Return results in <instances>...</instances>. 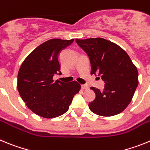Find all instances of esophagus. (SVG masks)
Wrapping results in <instances>:
<instances>
[{
	"label": "esophagus",
	"instance_id": "34e87169",
	"mask_svg": "<svg viewBox=\"0 0 150 150\" xmlns=\"http://www.w3.org/2000/svg\"><path fill=\"white\" fill-rule=\"evenodd\" d=\"M81 88H82V89H88V86H86V85H82L81 86Z\"/></svg>",
	"mask_w": 150,
	"mask_h": 150
}]
</instances>
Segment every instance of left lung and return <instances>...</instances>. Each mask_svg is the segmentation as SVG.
<instances>
[{
    "label": "left lung",
    "mask_w": 150,
    "mask_h": 150,
    "mask_svg": "<svg viewBox=\"0 0 150 150\" xmlns=\"http://www.w3.org/2000/svg\"><path fill=\"white\" fill-rule=\"evenodd\" d=\"M88 55L91 74L105 83L103 91L91 87L95 98L88 104L90 110L102 116H112L122 112L132 100L138 85V71L126 52L104 38L76 39Z\"/></svg>",
    "instance_id": "left-lung-1"
}]
</instances>
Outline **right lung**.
<instances>
[{"label":"right lung","instance_id":"add662e5","mask_svg":"<svg viewBox=\"0 0 150 150\" xmlns=\"http://www.w3.org/2000/svg\"><path fill=\"white\" fill-rule=\"evenodd\" d=\"M74 40L52 39L38 46L22 62L18 73L17 88L30 110L43 118L62 116L69 109L74 96L80 90L76 81H54L59 74L60 52Z\"/></svg>","mask_w":150,"mask_h":150}]
</instances>
